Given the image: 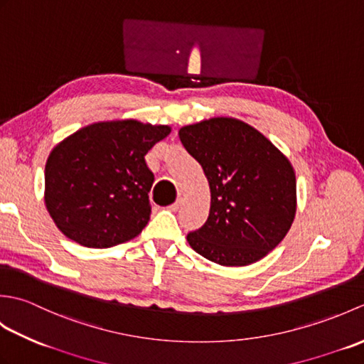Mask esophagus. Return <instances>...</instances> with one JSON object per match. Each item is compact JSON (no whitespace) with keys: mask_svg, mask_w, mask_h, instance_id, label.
<instances>
[{"mask_svg":"<svg viewBox=\"0 0 364 364\" xmlns=\"http://www.w3.org/2000/svg\"><path fill=\"white\" fill-rule=\"evenodd\" d=\"M181 205H183V198L180 197V198H176V202H175L172 206H170V210H172V211H178V210H180V208H181Z\"/></svg>","mask_w":364,"mask_h":364,"instance_id":"34e87169","label":"esophagus"}]
</instances>
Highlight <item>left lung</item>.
<instances>
[{
    "mask_svg": "<svg viewBox=\"0 0 364 364\" xmlns=\"http://www.w3.org/2000/svg\"><path fill=\"white\" fill-rule=\"evenodd\" d=\"M210 184V215L188 235L197 253L220 266H249L280 244L297 211L289 159L249 123L213 117L178 131Z\"/></svg>",
    "mask_w": 364,
    "mask_h": 364,
    "instance_id": "8db88e82",
    "label": "left lung"
}]
</instances>
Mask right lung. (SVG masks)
Masks as SVG:
<instances>
[{
  "instance_id": "obj_1",
  "label": "right lung",
  "mask_w": 364,
  "mask_h": 364,
  "mask_svg": "<svg viewBox=\"0 0 364 364\" xmlns=\"http://www.w3.org/2000/svg\"><path fill=\"white\" fill-rule=\"evenodd\" d=\"M170 131L134 119L97 122L54 146L43 198L63 235L89 249H107L141 233L154 181L145 154Z\"/></svg>"
}]
</instances>
